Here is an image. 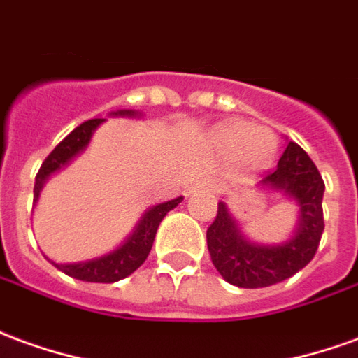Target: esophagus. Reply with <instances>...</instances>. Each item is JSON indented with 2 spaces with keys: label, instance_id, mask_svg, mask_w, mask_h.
I'll use <instances>...</instances> for the list:
<instances>
[{
  "label": "esophagus",
  "instance_id": "esophagus-1",
  "mask_svg": "<svg viewBox=\"0 0 358 358\" xmlns=\"http://www.w3.org/2000/svg\"><path fill=\"white\" fill-rule=\"evenodd\" d=\"M215 186H217V184H215L211 178H203L201 182H199V187H207V189H213Z\"/></svg>",
  "mask_w": 358,
  "mask_h": 358
}]
</instances>
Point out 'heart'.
<instances>
[{"label":"heart","instance_id":"obj_1","mask_svg":"<svg viewBox=\"0 0 358 358\" xmlns=\"http://www.w3.org/2000/svg\"><path fill=\"white\" fill-rule=\"evenodd\" d=\"M219 139L224 147H240L242 161L250 164H262L266 162L275 149V139L271 131L264 127L250 129L244 124H232L222 127L219 131Z\"/></svg>","mask_w":358,"mask_h":358}]
</instances>
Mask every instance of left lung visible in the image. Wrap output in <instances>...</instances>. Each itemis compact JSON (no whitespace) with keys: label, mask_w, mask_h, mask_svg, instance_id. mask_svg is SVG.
<instances>
[{"label":"left lung","mask_w":358,"mask_h":358,"mask_svg":"<svg viewBox=\"0 0 358 358\" xmlns=\"http://www.w3.org/2000/svg\"><path fill=\"white\" fill-rule=\"evenodd\" d=\"M262 186L281 189L301 205L296 234L279 246H259L238 231L227 205L219 203L217 217L207 229V248L211 262L227 283L242 289H262L281 283L316 256L324 232L322 197L326 184L322 174L301 145L289 141L275 171L266 172Z\"/></svg>","instance_id":"obj_1"}]
</instances>
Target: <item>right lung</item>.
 Masks as SVG:
<instances>
[{
	"label": "right lung",
	"instance_id": "right-lung-1",
	"mask_svg": "<svg viewBox=\"0 0 358 358\" xmlns=\"http://www.w3.org/2000/svg\"><path fill=\"white\" fill-rule=\"evenodd\" d=\"M114 114L116 116L118 114L120 116H134L136 112L120 110V112H114ZM102 122L104 120L101 118L87 120L81 126L75 127L64 141H59L56 145V149L44 159L38 174H36V180H34V201L38 199L40 189L44 186V182L48 180L50 174L59 171L62 166H66L75 155L83 151L87 143L91 141L92 131L101 126ZM180 201H182V197H176V199L151 207L143 215V219L139 221L134 234L118 250L110 252L106 256L89 259V262H81V264H54V266L59 271L69 275V277L79 279V281H89V283H114V281H120V279H126L127 275L134 273L137 267L143 266V262L149 256L151 248H153V240L159 224L164 219V215L169 213L171 209H174Z\"/></svg>",
	"mask_w": 358,
	"mask_h": 358
}]
</instances>
